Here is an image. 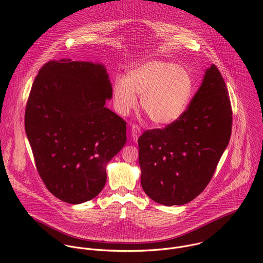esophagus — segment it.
Segmentation results:
<instances>
[{"mask_svg": "<svg viewBox=\"0 0 263 263\" xmlns=\"http://www.w3.org/2000/svg\"><path fill=\"white\" fill-rule=\"evenodd\" d=\"M140 133H141L140 128H139L137 125H133V126L131 127V136H132V139H133L134 142L137 141L138 137L140 136Z\"/></svg>", "mask_w": 263, "mask_h": 263, "instance_id": "obj_1", "label": "esophagus"}]
</instances>
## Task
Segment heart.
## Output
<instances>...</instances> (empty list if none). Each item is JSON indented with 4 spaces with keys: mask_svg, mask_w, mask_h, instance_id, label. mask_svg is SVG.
<instances>
[{
    "mask_svg": "<svg viewBox=\"0 0 263 263\" xmlns=\"http://www.w3.org/2000/svg\"><path fill=\"white\" fill-rule=\"evenodd\" d=\"M195 90L192 73L177 64L154 59L130 68L125 78H116L112 98L116 109L128 115L140 105L151 121L160 126L176 122L185 111Z\"/></svg>",
    "mask_w": 263,
    "mask_h": 263,
    "instance_id": "heart-1",
    "label": "heart"
}]
</instances>
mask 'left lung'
<instances>
[{
  "label": "left lung",
  "mask_w": 263,
  "mask_h": 263,
  "mask_svg": "<svg viewBox=\"0 0 263 263\" xmlns=\"http://www.w3.org/2000/svg\"><path fill=\"white\" fill-rule=\"evenodd\" d=\"M229 91L211 64L189 108L164 129L138 138L141 185L155 202L184 205L210 182L232 134Z\"/></svg>",
  "instance_id": "obj_1"
}]
</instances>
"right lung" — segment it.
Returning <instances> with one entry per match:
<instances>
[{
  "label": "right lung",
  "mask_w": 263,
  "mask_h": 263,
  "mask_svg": "<svg viewBox=\"0 0 263 263\" xmlns=\"http://www.w3.org/2000/svg\"><path fill=\"white\" fill-rule=\"evenodd\" d=\"M111 96L102 63L52 60L34 79L25 132L42 180L65 203L98 196L106 165L126 144V122L104 106Z\"/></svg>",
  "instance_id": "obj_1"
}]
</instances>
